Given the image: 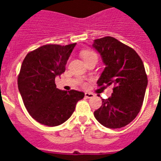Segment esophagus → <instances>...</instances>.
<instances>
[{"label":"esophagus","mask_w":161,"mask_h":161,"mask_svg":"<svg viewBox=\"0 0 161 161\" xmlns=\"http://www.w3.org/2000/svg\"><path fill=\"white\" fill-rule=\"evenodd\" d=\"M85 97H87V98H92L94 97V94L92 93H85Z\"/></svg>","instance_id":"34e87169"}]
</instances>
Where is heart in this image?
Segmentation results:
<instances>
[{"label":"heart","mask_w":161,"mask_h":161,"mask_svg":"<svg viewBox=\"0 0 161 161\" xmlns=\"http://www.w3.org/2000/svg\"><path fill=\"white\" fill-rule=\"evenodd\" d=\"M82 57H83L84 60H87L88 59L91 57H93V56H97L96 54L93 52V51H89V50H87V51H85L81 53Z\"/></svg>","instance_id":"obj_1"}]
</instances>
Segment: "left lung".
Here are the masks:
<instances>
[{
  "mask_svg": "<svg viewBox=\"0 0 161 161\" xmlns=\"http://www.w3.org/2000/svg\"><path fill=\"white\" fill-rule=\"evenodd\" d=\"M93 47L106 65L97 85H114L111 97L102 99L94 116L106 127L121 128L136 119L143 105L147 85L144 65L133 48L113 37L97 38Z\"/></svg>",
  "mask_w": 161,
  "mask_h": 161,
  "instance_id": "obj_1",
  "label": "left lung"
}]
</instances>
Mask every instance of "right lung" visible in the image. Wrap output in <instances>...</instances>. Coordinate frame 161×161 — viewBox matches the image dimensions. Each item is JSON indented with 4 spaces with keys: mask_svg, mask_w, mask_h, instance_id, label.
<instances>
[{
    "mask_svg": "<svg viewBox=\"0 0 161 161\" xmlns=\"http://www.w3.org/2000/svg\"><path fill=\"white\" fill-rule=\"evenodd\" d=\"M76 43L47 44L29 52L18 77V89L25 108L41 124L55 126L71 117L83 92L60 90L55 79L65 72V65Z\"/></svg>",
    "mask_w": 161,
    "mask_h": 161,
    "instance_id": "obj_1",
    "label": "right lung"
}]
</instances>
